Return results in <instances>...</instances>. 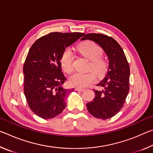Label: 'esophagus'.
I'll use <instances>...</instances> for the list:
<instances>
[{"instance_id": "esophagus-1", "label": "esophagus", "mask_w": 153, "mask_h": 153, "mask_svg": "<svg viewBox=\"0 0 153 153\" xmlns=\"http://www.w3.org/2000/svg\"><path fill=\"white\" fill-rule=\"evenodd\" d=\"M76 90L77 91H79V92H83L84 91V89L81 88H76Z\"/></svg>"}]
</instances>
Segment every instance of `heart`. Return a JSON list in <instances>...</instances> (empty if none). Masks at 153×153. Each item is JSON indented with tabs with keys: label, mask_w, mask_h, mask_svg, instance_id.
I'll return each instance as SVG.
<instances>
[{
	"label": "heart",
	"mask_w": 153,
	"mask_h": 153,
	"mask_svg": "<svg viewBox=\"0 0 153 153\" xmlns=\"http://www.w3.org/2000/svg\"><path fill=\"white\" fill-rule=\"evenodd\" d=\"M77 49L83 56L90 60L88 67V69H92L98 76H104L107 71L108 63L101 56L103 52L102 48L94 42L86 41L79 45ZM74 59L73 53L70 48H66L62 53L61 65L63 70L67 74H70L73 71ZM94 72L91 70L85 73L76 72L69 77V83L73 86L77 88L89 86L95 82L97 78Z\"/></svg>",
	"instance_id": "heart-1"
}]
</instances>
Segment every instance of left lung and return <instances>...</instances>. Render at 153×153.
Masks as SVG:
<instances>
[{
	"mask_svg": "<svg viewBox=\"0 0 153 153\" xmlns=\"http://www.w3.org/2000/svg\"><path fill=\"white\" fill-rule=\"evenodd\" d=\"M91 40L105 51L109 60L105 79L94 89L95 98L87 104L89 113L98 119L107 120L115 116L125 103L129 90V65L122 48L111 36L102 33H87L81 40Z\"/></svg>",
	"mask_w": 153,
	"mask_h": 153,
	"instance_id": "left-lung-1",
	"label": "left lung"
}]
</instances>
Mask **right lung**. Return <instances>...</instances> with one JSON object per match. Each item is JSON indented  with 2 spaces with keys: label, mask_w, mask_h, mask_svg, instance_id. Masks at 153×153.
Listing matches in <instances>:
<instances>
[{
  "label": "right lung",
  "mask_w": 153,
  "mask_h": 153,
  "mask_svg": "<svg viewBox=\"0 0 153 153\" xmlns=\"http://www.w3.org/2000/svg\"><path fill=\"white\" fill-rule=\"evenodd\" d=\"M84 33L51 32L35 41L24 65V91L28 106L38 117L48 120L63 112L71 92L63 84L61 56L65 48Z\"/></svg>",
  "instance_id": "obj_1"
}]
</instances>
